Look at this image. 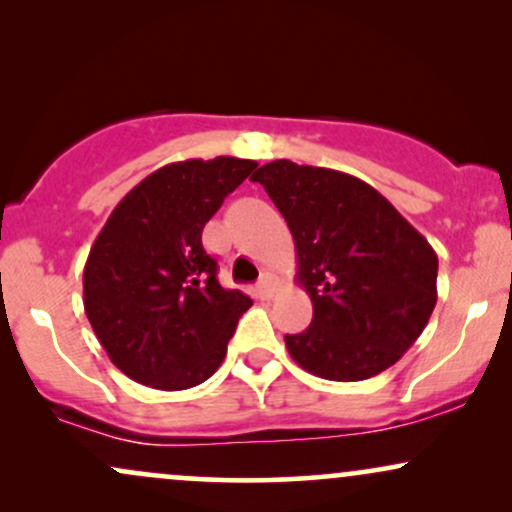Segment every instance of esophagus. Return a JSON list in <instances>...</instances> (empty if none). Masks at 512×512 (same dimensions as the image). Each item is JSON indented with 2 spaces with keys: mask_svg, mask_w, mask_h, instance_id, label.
<instances>
[{
  "mask_svg": "<svg viewBox=\"0 0 512 512\" xmlns=\"http://www.w3.org/2000/svg\"><path fill=\"white\" fill-rule=\"evenodd\" d=\"M255 296L260 298V301H269V298L274 296V284H272V279H269V276H264L260 284L255 286Z\"/></svg>",
  "mask_w": 512,
  "mask_h": 512,
  "instance_id": "esophagus-1",
  "label": "esophagus"
}]
</instances>
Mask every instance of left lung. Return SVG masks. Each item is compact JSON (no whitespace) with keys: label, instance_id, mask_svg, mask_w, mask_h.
Wrapping results in <instances>:
<instances>
[{"label":"left lung","instance_id":"1","mask_svg":"<svg viewBox=\"0 0 512 512\" xmlns=\"http://www.w3.org/2000/svg\"><path fill=\"white\" fill-rule=\"evenodd\" d=\"M260 182L296 243L313 322L286 334L298 366L356 383L383 373L419 339L436 308L438 255L378 190L332 168L272 161Z\"/></svg>","mask_w":512,"mask_h":512}]
</instances>
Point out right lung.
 I'll list each match as a JSON object with an SVG mask.
<instances>
[{
  "label": "right lung",
  "instance_id": "obj_1",
  "mask_svg": "<svg viewBox=\"0 0 512 512\" xmlns=\"http://www.w3.org/2000/svg\"><path fill=\"white\" fill-rule=\"evenodd\" d=\"M255 161L168 163L122 197L84 267L86 317L127 378L187 390L216 373L250 296L223 289L204 223Z\"/></svg>",
  "mask_w": 512,
  "mask_h": 512
}]
</instances>
